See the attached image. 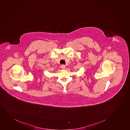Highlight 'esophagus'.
Instances as JSON below:
<instances>
[{
    "label": "esophagus",
    "mask_w": 130,
    "mask_h": 130,
    "mask_svg": "<svg viewBox=\"0 0 130 130\" xmlns=\"http://www.w3.org/2000/svg\"><path fill=\"white\" fill-rule=\"evenodd\" d=\"M61 68L62 69H65V68H66V66H64V65L62 64V65L61 66Z\"/></svg>",
    "instance_id": "obj_1"
}]
</instances>
